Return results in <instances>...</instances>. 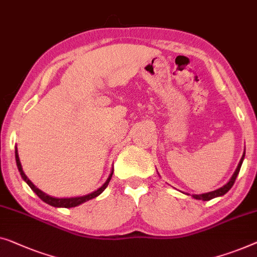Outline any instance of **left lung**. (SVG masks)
<instances>
[{"label": "left lung", "mask_w": 257, "mask_h": 257, "mask_svg": "<svg viewBox=\"0 0 257 257\" xmlns=\"http://www.w3.org/2000/svg\"><path fill=\"white\" fill-rule=\"evenodd\" d=\"M244 155H245V150L243 151V155H242L241 160H240V162H238L237 168H236L235 171H234L233 176L230 177V179L225 184V185L221 186V187H219V189H216V190H214V191H211V192H206V193H201V194H192V197L194 198V199L207 201V200L213 199V198L221 197V196H223V194H226L227 192H228V191H229L230 189H232V186L234 185V183H235L236 177H237V175H238V172H240L242 162H243V160H244ZM186 194H187V196H190L189 193H186Z\"/></svg>", "instance_id": "1"}]
</instances>
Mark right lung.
I'll list each match as a JSON object with an SVG mask.
<instances>
[{"mask_svg": "<svg viewBox=\"0 0 257 257\" xmlns=\"http://www.w3.org/2000/svg\"><path fill=\"white\" fill-rule=\"evenodd\" d=\"M15 158H16V164H17V168H19V171L21 173V177L23 178V180L25 183L28 184L29 186H30V189L34 191V192L37 194V196L41 198V199L46 202V204H49L50 206H53V207H65V208H71V207H75V206H79L81 204H84V202L88 201L93 199V198H95L101 194L104 191V189L108 186V184H109L110 179H111V176H113V172H114V168L111 169L110 171V175L108 176V178L106 182L103 183L102 186H100L99 189L93 191V192L88 193V194H85V196H80V197H71V198H56V197H51L49 196V194H46L43 192L38 189L37 186L34 185V183L31 182L30 179L28 178L27 175H25L23 169H22V164H21V161H20V157H19V151H17V147L15 148Z\"/></svg>", "mask_w": 257, "mask_h": 257, "instance_id": "add662e5", "label": "right lung"}]
</instances>
